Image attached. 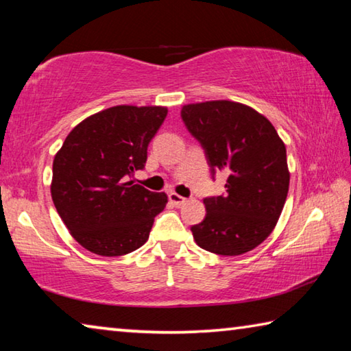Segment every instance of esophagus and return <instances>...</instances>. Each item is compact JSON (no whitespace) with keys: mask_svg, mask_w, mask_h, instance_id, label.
<instances>
[{"mask_svg":"<svg viewBox=\"0 0 351 351\" xmlns=\"http://www.w3.org/2000/svg\"><path fill=\"white\" fill-rule=\"evenodd\" d=\"M169 200H171V204L176 206H180L186 202V199L177 193H169Z\"/></svg>","mask_w":351,"mask_h":351,"instance_id":"esophagus-1","label":"esophagus"}]
</instances>
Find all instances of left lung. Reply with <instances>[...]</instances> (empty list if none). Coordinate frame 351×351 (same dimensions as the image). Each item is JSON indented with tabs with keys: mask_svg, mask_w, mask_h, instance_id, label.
Wrapping results in <instances>:
<instances>
[{
	"mask_svg": "<svg viewBox=\"0 0 351 351\" xmlns=\"http://www.w3.org/2000/svg\"><path fill=\"white\" fill-rule=\"evenodd\" d=\"M182 119L205 149L211 171H223L226 194L204 199L205 219L191 227L211 254L238 256L274 232L289 191L286 146L272 123L234 101L182 107Z\"/></svg>",
	"mask_w": 351,
	"mask_h": 351,
	"instance_id": "obj_1",
	"label": "left lung"
}]
</instances>
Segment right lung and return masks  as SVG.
<instances>
[{
  "instance_id": "1",
  "label": "right lung",
  "mask_w": 351,
  "mask_h": 351,
  "mask_svg": "<svg viewBox=\"0 0 351 351\" xmlns=\"http://www.w3.org/2000/svg\"><path fill=\"white\" fill-rule=\"evenodd\" d=\"M168 108L114 106L85 118L57 151L51 197L68 232L91 254L121 256L146 243L168 204L128 177L145 168Z\"/></svg>"
}]
</instances>
